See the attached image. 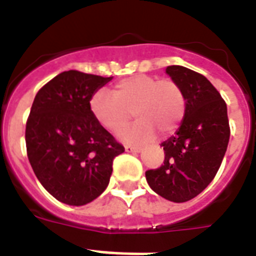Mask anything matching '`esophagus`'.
Wrapping results in <instances>:
<instances>
[{"instance_id":"esophagus-1","label":"esophagus","mask_w":256,"mask_h":256,"mask_svg":"<svg viewBox=\"0 0 256 256\" xmlns=\"http://www.w3.org/2000/svg\"><path fill=\"white\" fill-rule=\"evenodd\" d=\"M124 150L128 152H140V146H132V144H126V146H124Z\"/></svg>"}]
</instances>
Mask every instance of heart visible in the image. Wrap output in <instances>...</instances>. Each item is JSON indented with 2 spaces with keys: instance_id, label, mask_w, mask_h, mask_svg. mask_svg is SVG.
<instances>
[{
  "instance_id": "b5f03b06",
  "label": "heart",
  "mask_w": 256,
  "mask_h": 256,
  "mask_svg": "<svg viewBox=\"0 0 256 256\" xmlns=\"http://www.w3.org/2000/svg\"><path fill=\"white\" fill-rule=\"evenodd\" d=\"M90 110L114 134L128 128L134 112L138 120L124 138L140 144L152 140L154 130L164 136L174 132L184 118L186 98L178 82L171 78L136 74L116 82L112 94L104 88L92 92Z\"/></svg>"
}]
</instances>
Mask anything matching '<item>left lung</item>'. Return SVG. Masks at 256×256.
I'll return each mask as SVG.
<instances>
[{
	"label": "left lung",
	"instance_id": "left-lung-1",
	"mask_svg": "<svg viewBox=\"0 0 256 256\" xmlns=\"http://www.w3.org/2000/svg\"><path fill=\"white\" fill-rule=\"evenodd\" d=\"M166 73L178 82L186 98V112L175 136L164 146L160 168L146 171L148 186L171 202H187L206 188L218 172L230 140L227 106L204 76L183 66Z\"/></svg>",
	"mask_w": 256,
	"mask_h": 256
}]
</instances>
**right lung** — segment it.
<instances>
[{"instance_id":"right-lung-1","label":"right lung","mask_w":256,"mask_h":256,"mask_svg":"<svg viewBox=\"0 0 256 256\" xmlns=\"http://www.w3.org/2000/svg\"><path fill=\"white\" fill-rule=\"evenodd\" d=\"M112 77L69 70L38 90L26 120V152L54 198L82 206L108 187L112 160L124 148L94 118L90 98Z\"/></svg>"}]
</instances>
